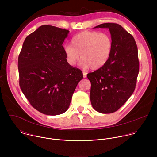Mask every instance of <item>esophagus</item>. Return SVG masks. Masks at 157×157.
<instances>
[{
	"mask_svg": "<svg viewBox=\"0 0 157 157\" xmlns=\"http://www.w3.org/2000/svg\"><path fill=\"white\" fill-rule=\"evenodd\" d=\"M82 74H83V77H84V78H86V76H87V73L83 71V72H82Z\"/></svg>",
	"mask_w": 157,
	"mask_h": 157,
	"instance_id": "obj_1",
	"label": "esophagus"
}]
</instances>
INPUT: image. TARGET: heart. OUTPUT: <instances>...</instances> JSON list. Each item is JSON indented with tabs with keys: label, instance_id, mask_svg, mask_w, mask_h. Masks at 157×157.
Returning <instances> with one entry per match:
<instances>
[{
	"label": "heart",
	"instance_id": "heart-1",
	"mask_svg": "<svg viewBox=\"0 0 157 157\" xmlns=\"http://www.w3.org/2000/svg\"><path fill=\"white\" fill-rule=\"evenodd\" d=\"M71 44L66 45L64 49L69 64L76 65L81 56L83 68L91 67L92 70H98L109 59L113 43L107 33L86 30L75 35Z\"/></svg>",
	"mask_w": 157,
	"mask_h": 157
}]
</instances>
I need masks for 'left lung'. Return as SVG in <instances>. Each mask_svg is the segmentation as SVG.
<instances>
[{"mask_svg": "<svg viewBox=\"0 0 157 157\" xmlns=\"http://www.w3.org/2000/svg\"><path fill=\"white\" fill-rule=\"evenodd\" d=\"M96 28L109 29L113 50L107 62L102 68L89 73L91 102L102 114L117 111L133 94L139 71L137 47L134 38L122 26L105 23Z\"/></svg>", "mask_w": 157, "mask_h": 157, "instance_id": "8db88e82", "label": "left lung"}]
</instances>
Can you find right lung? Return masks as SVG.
<instances>
[{
	"label": "right lung",
	"instance_id": "obj_1",
	"mask_svg": "<svg viewBox=\"0 0 157 157\" xmlns=\"http://www.w3.org/2000/svg\"><path fill=\"white\" fill-rule=\"evenodd\" d=\"M69 30L42 25L25 38L18 56L19 84L32 106L56 116L68 110L83 78L81 70L67 62L62 45Z\"/></svg>",
	"mask_w": 157,
	"mask_h": 157
}]
</instances>
